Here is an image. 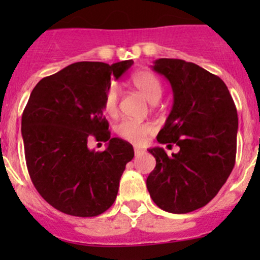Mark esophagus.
I'll return each instance as SVG.
<instances>
[{
  "label": "esophagus",
  "instance_id": "34e87169",
  "mask_svg": "<svg viewBox=\"0 0 260 260\" xmlns=\"http://www.w3.org/2000/svg\"><path fill=\"white\" fill-rule=\"evenodd\" d=\"M143 153H145V151H143V149H141V148H137V147H136V148H135V154H136V157H138V156H142Z\"/></svg>",
  "mask_w": 260,
  "mask_h": 260
}]
</instances>
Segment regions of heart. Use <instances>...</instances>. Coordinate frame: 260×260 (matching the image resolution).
I'll list each match as a JSON object with an SVG mask.
<instances>
[{
  "label": "heart",
  "instance_id": "heart-1",
  "mask_svg": "<svg viewBox=\"0 0 260 260\" xmlns=\"http://www.w3.org/2000/svg\"><path fill=\"white\" fill-rule=\"evenodd\" d=\"M131 84L142 94L151 103L158 101L162 95L161 81L154 74L147 70H140L132 74ZM118 88L115 84H109L104 93L103 109L107 114L114 115L118 111ZM153 125L146 122L124 119L115 127V132L123 140L133 143V145H142L146 142L147 137L153 133Z\"/></svg>",
  "mask_w": 260,
  "mask_h": 260
}]
</instances>
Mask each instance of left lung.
<instances>
[{
  "mask_svg": "<svg viewBox=\"0 0 260 260\" xmlns=\"http://www.w3.org/2000/svg\"><path fill=\"white\" fill-rule=\"evenodd\" d=\"M152 69L170 81L174 104L159 143L180 147L172 156L149 148L156 167L147 190L162 210L186 214L216 196L232 174L237 156L238 113L225 83L193 62L158 59Z\"/></svg>",
  "mask_w": 260,
  "mask_h": 260,
  "instance_id": "left-lung-1",
  "label": "left lung"
}]
</instances>
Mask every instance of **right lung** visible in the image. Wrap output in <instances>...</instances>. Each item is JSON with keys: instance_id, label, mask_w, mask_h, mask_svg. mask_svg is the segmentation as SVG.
Wrapping results in <instances>:
<instances>
[{"instance_id": "obj_1", "label": "right lung", "mask_w": 260, "mask_h": 260, "mask_svg": "<svg viewBox=\"0 0 260 260\" xmlns=\"http://www.w3.org/2000/svg\"><path fill=\"white\" fill-rule=\"evenodd\" d=\"M133 60L74 62L36 84L21 120L28 174L44 200L73 216L90 217L115 201L131 143L111 138L103 98L111 78L119 79ZM90 139L109 141L103 152Z\"/></svg>"}]
</instances>
